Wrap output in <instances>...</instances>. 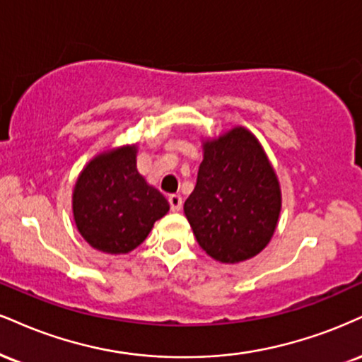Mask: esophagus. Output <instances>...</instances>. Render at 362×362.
I'll list each match as a JSON object with an SVG mask.
<instances>
[{
  "instance_id": "obj_1",
  "label": "esophagus",
  "mask_w": 362,
  "mask_h": 362,
  "mask_svg": "<svg viewBox=\"0 0 362 362\" xmlns=\"http://www.w3.org/2000/svg\"><path fill=\"white\" fill-rule=\"evenodd\" d=\"M168 202H170V209H172L173 212H178L182 209V204H184V200L178 194H172L168 197Z\"/></svg>"
}]
</instances>
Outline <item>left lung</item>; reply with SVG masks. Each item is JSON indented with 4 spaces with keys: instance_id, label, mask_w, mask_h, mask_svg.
I'll list each match as a JSON object with an SVG mask.
<instances>
[{
    "instance_id": "8db88e82",
    "label": "left lung",
    "mask_w": 362,
    "mask_h": 362,
    "mask_svg": "<svg viewBox=\"0 0 362 362\" xmlns=\"http://www.w3.org/2000/svg\"><path fill=\"white\" fill-rule=\"evenodd\" d=\"M197 184L184 204L199 246L219 263L259 255L275 234L281 187L259 139L245 126L202 138Z\"/></svg>"
}]
</instances>
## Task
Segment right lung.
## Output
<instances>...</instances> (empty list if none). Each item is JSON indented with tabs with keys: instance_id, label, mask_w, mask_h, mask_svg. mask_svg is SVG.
I'll list each match as a JSON object with an SVG mask.
<instances>
[{
	"instance_id": "add662e5",
	"label": "right lung",
	"mask_w": 362,
	"mask_h": 362,
	"mask_svg": "<svg viewBox=\"0 0 362 362\" xmlns=\"http://www.w3.org/2000/svg\"><path fill=\"white\" fill-rule=\"evenodd\" d=\"M138 145L107 148L81 170L72 192L74 223L86 243L126 255L170 211L167 199L136 168Z\"/></svg>"
}]
</instances>
